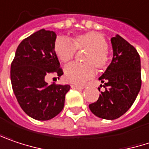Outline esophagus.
<instances>
[{"instance_id": "1", "label": "esophagus", "mask_w": 149, "mask_h": 149, "mask_svg": "<svg viewBox=\"0 0 149 149\" xmlns=\"http://www.w3.org/2000/svg\"><path fill=\"white\" fill-rule=\"evenodd\" d=\"M71 87L72 88H74V89H83V88H84V86H78V85H76V84H72Z\"/></svg>"}]
</instances>
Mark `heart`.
<instances>
[{
	"label": "heart",
	"instance_id": "obj_1",
	"mask_svg": "<svg viewBox=\"0 0 149 149\" xmlns=\"http://www.w3.org/2000/svg\"><path fill=\"white\" fill-rule=\"evenodd\" d=\"M107 42L105 36L97 31H88L77 35L72 41L60 36L54 42V51L63 63L72 61L77 50H86L83 61L86 63H72L65 67V77L67 82L74 84H83L95 74L98 70L106 68L109 61Z\"/></svg>",
	"mask_w": 149,
	"mask_h": 149
}]
</instances>
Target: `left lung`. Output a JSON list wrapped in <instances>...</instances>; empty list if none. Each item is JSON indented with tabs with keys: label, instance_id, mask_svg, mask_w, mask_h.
<instances>
[{
	"label": "left lung",
	"instance_id": "1",
	"mask_svg": "<svg viewBox=\"0 0 149 149\" xmlns=\"http://www.w3.org/2000/svg\"><path fill=\"white\" fill-rule=\"evenodd\" d=\"M111 42L113 60L99 77L104 84L105 91L101 92L96 102L88 106L95 116L109 120L116 119L128 111L142 85L141 60L136 49L119 35L113 37Z\"/></svg>",
	"mask_w": 149,
	"mask_h": 149
}]
</instances>
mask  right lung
I'll use <instances>...</instances> for the list:
<instances>
[{
	"label": "right lung",
	"mask_w": 149,
	"mask_h": 149,
	"mask_svg": "<svg viewBox=\"0 0 149 149\" xmlns=\"http://www.w3.org/2000/svg\"><path fill=\"white\" fill-rule=\"evenodd\" d=\"M56 34L42 29L24 39L11 65L13 90L23 111L36 120H49L63 109L70 85L47 84L49 74L63 75L54 51Z\"/></svg>",
	"instance_id": "add662e5"
}]
</instances>
